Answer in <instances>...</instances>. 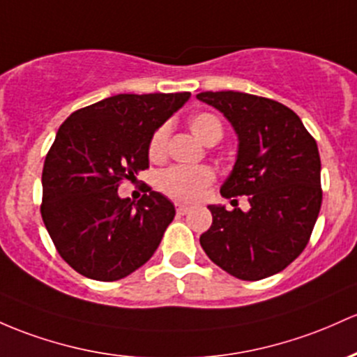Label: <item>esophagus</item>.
Masks as SVG:
<instances>
[{
	"label": "esophagus",
	"mask_w": 357,
	"mask_h": 357,
	"mask_svg": "<svg viewBox=\"0 0 357 357\" xmlns=\"http://www.w3.org/2000/svg\"><path fill=\"white\" fill-rule=\"evenodd\" d=\"M190 210L191 208L188 205H181V203H178V205H176V211H178L179 215H186Z\"/></svg>",
	"instance_id": "1"
}]
</instances>
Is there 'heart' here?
<instances>
[{"mask_svg": "<svg viewBox=\"0 0 357 357\" xmlns=\"http://www.w3.org/2000/svg\"><path fill=\"white\" fill-rule=\"evenodd\" d=\"M190 128L206 146H213L223 135L222 121L217 115L208 112L197 113L190 119ZM169 125H160L149 140V158L160 160L166 155L169 142ZM215 181V172L208 166H172L162 171L158 178V186L167 197L179 202H195L203 195L206 186Z\"/></svg>", "mask_w": 357, "mask_h": 357, "instance_id": "1", "label": "heart"}]
</instances>
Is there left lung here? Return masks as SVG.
Here are the masks:
<instances>
[{"label": "left lung", "mask_w": 357, "mask_h": 357, "mask_svg": "<svg viewBox=\"0 0 357 357\" xmlns=\"http://www.w3.org/2000/svg\"><path fill=\"white\" fill-rule=\"evenodd\" d=\"M197 98L222 112L238 137L222 197L250 203L249 211L210 205L213 222L199 244L223 271L264 280L291 264L310 241L322 205L319 147L300 116L269 98L238 91Z\"/></svg>", "instance_id": "obj_1"}]
</instances>
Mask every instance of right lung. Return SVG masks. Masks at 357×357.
Segmentation results:
<instances>
[{
	"label": "right lung",
	"mask_w": 357,
	"mask_h": 357,
	"mask_svg": "<svg viewBox=\"0 0 357 357\" xmlns=\"http://www.w3.org/2000/svg\"><path fill=\"white\" fill-rule=\"evenodd\" d=\"M191 93L116 95L66 119L47 152L40 213L57 252L74 271L116 281L151 259L174 205L147 188L134 203L123 179L149 167V140Z\"/></svg>",
	"instance_id": "add662e5"
}]
</instances>
